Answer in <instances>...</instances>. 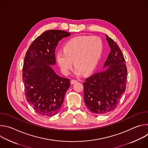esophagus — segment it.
Listing matches in <instances>:
<instances>
[{"label":"esophagus","instance_id":"1","mask_svg":"<svg viewBox=\"0 0 148 148\" xmlns=\"http://www.w3.org/2000/svg\"><path fill=\"white\" fill-rule=\"evenodd\" d=\"M78 81L76 80V79H72L71 80V84H75L76 82H77Z\"/></svg>","mask_w":148,"mask_h":148}]
</instances>
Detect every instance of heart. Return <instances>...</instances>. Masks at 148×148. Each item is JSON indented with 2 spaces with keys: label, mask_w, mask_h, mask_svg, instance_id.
<instances>
[{
  "label": "heart",
  "mask_w": 148,
  "mask_h": 148,
  "mask_svg": "<svg viewBox=\"0 0 148 148\" xmlns=\"http://www.w3.org/2000/svg\"><path fill=\"white\" fill-rule=\"evenodd\" d=\"M103 52V43L97 36H81L69 40L64 45L63 51L56 54V60L61 71L68 75L75 66L77 75L91 73L96 68Z\"/></svg>",
  "instance_id": "b5f03b06"
}]
</instances>
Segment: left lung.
Here are the masks:
<instances>
[{"mask_svg":"<svg viewBox=\"0 0 148 148\" xmlns=\"http://www.w3.org/2000/svg\"><path fill=\"white\" fill-rule=\"evenodd\" d=\"M111 49L103 70L83 82L84 99L87 107L97 115L114 110L126 89L127 76L125 60L118 45L105 34Z\"/></svg>","mask_w":148,"mask_h":148,"instance_id":"8db88e82","label":"left lung"}]
</instances>
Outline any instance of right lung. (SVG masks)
I'll use <instances>...</instances> for the list:
<instances>
[{"label":"right lung","mask_w":148,"mask_h":148,"mask_svg":"<svg viewBox=\"0 0 148 148\" xmlns=\"http://www.w3.org/2000/svg\"><path fill=\"white\" fill-rule=\"evenodd\" d=\"M70 33L49 30L37 37L27 50L23 63V81L27 101L38 114H57L64 101L70 81L58 75L51 66L56 64L58 42Z\"/></svg>","instance_id":"add662e5"}]
</instances>
